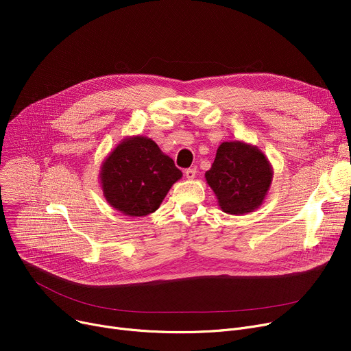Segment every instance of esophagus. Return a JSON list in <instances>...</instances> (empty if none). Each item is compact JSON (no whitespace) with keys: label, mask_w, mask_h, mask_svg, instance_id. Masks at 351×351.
Masks as SVG:
<instances>
[{"label":"esophagus","mask_w":351,"mask_h":351,"mask_svg":"<svg viewBox=\"0 0 351 351\" xmlns=\"http://www.w3.org/2000/svg\"><path fill=\"white\" fill-rule=\"evenodd\" d=\"M185 176H186V179H189V180L195 179V178H196V168H189V169H186V171H185Z\"/></svg>","instance_id":"34e87169"}]
</instances>
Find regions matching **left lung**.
<instances>
[{"mask_svg":"<svg viewBox=\"0 0 351 351\" xmlns=\"http://www.w3.org/2000/svg\"><path fill=\"white\" fill-rule=\"evenodd\" d=\"M205 178L219 208L228 215L241 216L263 204L273 180V168L256 145L229 141L217 147Z\"/></svg>","mask_w":351,"mask_h":351,"instance_id":"obj_1","label":"left lung"}]
</instances>
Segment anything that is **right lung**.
Returning a JSON list of instances; mask_svg holds the SVG:
<instances>
[{
  "label": "right lung",
  "mask_w": 351,
  "mask_h": 351,
  "mask_svg": "<svg viewBox=\"0 0 351 351\" xmlns=\"http://www.w3.org/2000/svg\"><path fill=\"white\" fill-rule=\"evenodd\" d=\"M182 178L173 159L142 135L121 141L104 159L99 182L108 204L121 213L141 217L159 209L175 182Z\"/></svg>",
  "instance_id": "1"
}]
</instances>
